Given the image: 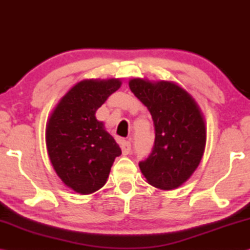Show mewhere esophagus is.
Wrapping results in <instances>:
<instances>
[{"instance_id": "1", "label": "esophagus", "mask_w": 250, "mask_h": 250, "mask_svg": "<svg viewBox=\"0 0 250 250\" xmlns=\"http://www.w3.org/2000/svg\"><path fill=\"white\" fill-rule=\"evenodd\" d=\"M121 150H122V154L128 155L131 151V143L129 141L122 140L121 141Z\"/></svg>"}]
</instances>
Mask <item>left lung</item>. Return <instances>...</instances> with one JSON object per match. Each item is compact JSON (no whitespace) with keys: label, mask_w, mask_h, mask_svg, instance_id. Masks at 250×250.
Segmentation results:
<instances>
[{"label":"left lung","mask_w":250,"mask_h":250,"mask_svg":"<svg viewBox=\"0 0 250 250\" xmlns=\"http://www.w3.org/2000/svg\"><path fill=\"white\" fill-rule=\"evenodd\" d=\"M129 87L149 110L155 140L149 158L139 163L146 182L170 191L180 188L200 166L206 146V121L195 99L167 80L132 78Z\"/></svg>","instance_id":"1"}]
</instances>
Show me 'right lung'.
I'll list each match as a JSON object with an SVG mask.
<instances>
[{"label":"right lung","instance_id":"right-lung-1","mask_svg":"<svg viewBox=\"0 0 250 250\" xmlns=\"http://www.w3.org/2000/svg\"><path fill=\"white\" fill-rule=\"evenodd\" d=\"M119 78L84 79L66 92L48 117L45 140L50 163L74 192L87 195L107 182L121 149L96 111L121 87Z\"/></svg>","mask_w":250,"mask_h":250}]
</instances>
